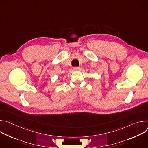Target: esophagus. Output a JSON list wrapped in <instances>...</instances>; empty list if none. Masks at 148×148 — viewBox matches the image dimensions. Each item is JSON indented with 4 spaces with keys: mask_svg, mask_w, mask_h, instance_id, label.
<instances>
[{
    "mask_svg": "<svg viewBox=\"0 0 148 148\" xmlns=\"http://www.w3.org/2000/svg\"><path fill=\"white\" fill-rule=\"evenodd\" d=\"M74 71H78L79 70V67H74Z\"/></svg>",
    "mask_w": 148,
    "mask_h": 148,
    "instance_id": "1",
    "label": "esophagus"
}]
</instances>
